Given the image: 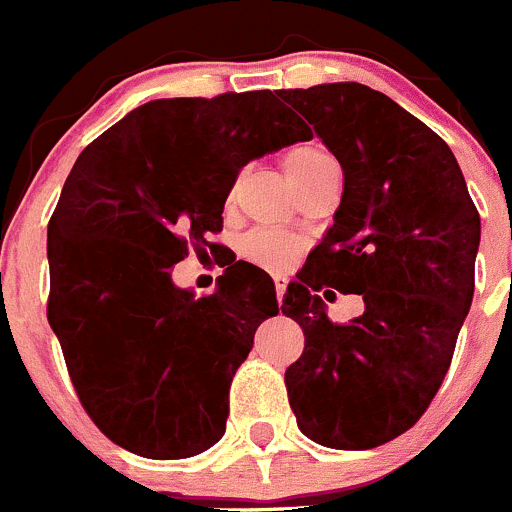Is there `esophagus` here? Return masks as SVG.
<instances>
[{
    "label": "esophagus",
    "instance_id": "obj_1",
    "mask_svg": "<svg viewBox=\"0 0 512 512\" xmlns=\"http://www.w3.org/2000/svg\"><path fill=\"white\" fill-rule=\"evenodd\" d=\"M272 282H275L277 300H282V295H285V290H287V277L285 275H275V277H272Z\"/></svg>",
    "mask_w": 512,
    "mask_h": 512
}]
</instances>
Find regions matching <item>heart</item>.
<instances>
[{
  "label": "heart",
  "mask_w": 512,
  "mask_h": 512,
  "mask_svg": "<svg viewBox=\"0 0 512 512\" xmlns=\"http://www.w3.org/2000/svg\"><path fill=\"white\" fill-rule=\"evenodd\" d=\"M282 165H285L292 185L297 187L305 180H310L315 172L337 165V162L325 147L315 145V142H300V145L290 147L282 155ZM297 247H300V242L292 235H287V232L260 227V230H252L245 235V240H242V255L250 262H255V265L282 267L295 257Z\"/></svg>",
  "instance_id": "obj_1"
}]
</instances>
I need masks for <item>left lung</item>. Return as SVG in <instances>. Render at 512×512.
I'll list each match as a JSON object with an SVG mask.
<instances>
[{"label": "left lung", "mask_w": 512, "mask_h": 512, "mask_svg": "<svg viewBox=\"0 0 512 512\" xmlns=\"http://www.w3.org/2000/svg\"><path fill=\"white\" fill-rule=\"evenodd\" d=\"M280 97L342 167L335 225L282 297L305 335L287 398L310 440L370 450L413 428L443 385L473 302L480 215L450 147L382 92L337 82ZM322 286L362 294L366 312L332 323Z\"/></svg>", "instance_id": "8db88e82"}]
</instances>
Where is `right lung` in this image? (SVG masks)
<instances>
[{"mask_svg": "<svg viewBox=\"0 0 512 512\" xmlns=\"http://www.w3.org/2000/svg\"><path fill=\"white\" fill-rule=\"evenodd\" d=\"M310 137L257 89L147 102L77 157L47 227V320L79 403L119 448L180 460L225 435L230 382L277 315L275 287L235 262L195 297L172 265L212 250L247 162Z\"/></svg>", "mask_w": 512, "mask_h": 512, "instance_id": "obj_1", "label": "right lung"}]
</instances>
